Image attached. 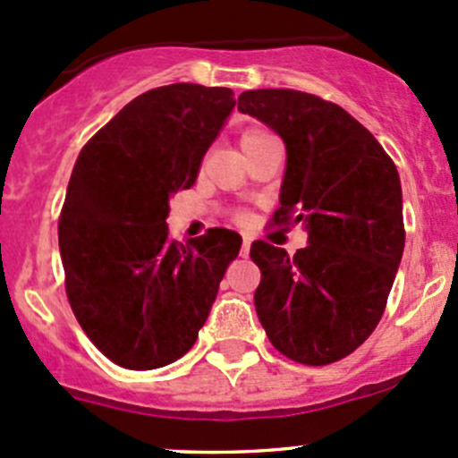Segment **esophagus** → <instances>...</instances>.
<instances>
[{"label": "esophagus", "instance_id": "obj_1", "mask_svg": "<svg viewBox=\"0 0 458 458\" xmlns=\"http://www.w3.org/2000/svg\"><path fill=\"white\" fill-rule=\"evenodd\" d=\"M250 237H243V243H242V255L248 257V252H250Z\"/></svg>", "mask_w": 458, "mask_h": 458}]
</instances>
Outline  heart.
<instances>
[{"instance_id": "obj_1", "label": "heart", "mask_w": 458, "mask_h": 458, "mask_svg": "<svg viewBox=\"0 0 458 458\" xmlns=\"http://www.w3.org/2000/svg\"><path fill=\"white\" fill-rule=\"evenodd\" d=\"M263 132H266V131H259V128H250V131H246V132H243V135H242V140H239V143H242V146H243V143H248V141L257 140V137H261Z\"/></svg>"}]
</instances>
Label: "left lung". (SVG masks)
<instances>
[{"label": "left lung", "instance_id": "left-lung-1", "mask_svg": "<svg viewBox=\"0 0 458 458\" xmlns=\"http://www.w3.org/2000/svg\"><path fill=\"white\" fill-rule=\"evenodd\" d=\"M239 110L285 143L272 221L308 230L293 257L261 239L250 246L257 317L284 357L327 366L352 354L386 310L405 246L399 173L366 126L310 92L246 90Z\"/></svg>", "mask_w": 458, "mask_h": 458}]
</instances>
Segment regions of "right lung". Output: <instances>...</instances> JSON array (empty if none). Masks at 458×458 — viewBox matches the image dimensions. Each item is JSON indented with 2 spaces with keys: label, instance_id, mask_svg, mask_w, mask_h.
Masks as SVG:
<instances>
[{
  "label": "right lung",
  "instance_id": "right-lung-1",
  "mask_svg": "<svg viewBox=\"0 0 458 458\" xmlns=\"http://www.w3.org/2000/svg\"><path fill=\"white\" fill-rule=\"evenodd\" d=\"M230 88L170 84L123 106L81 148L59 216L66 297L88 339L128 370H155L195 345L225 267L233 230L168 237L170 195L197 182L234 108Z\"/></svg>",
  "mask_w": 458,
  "mask_h": 458
}]
</instances>
